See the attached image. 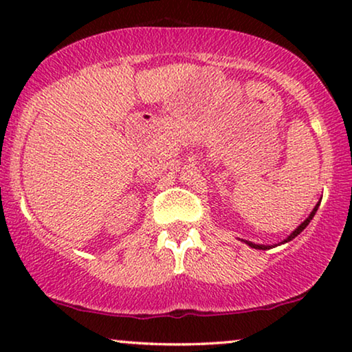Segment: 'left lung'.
Returning a JSON list of instances; mask_svg holds the SVG:
<instances>
[{
  "label": "left lung",
  "instance_id": "obj_1",
  "mask_svg": "<svg viewBox=\"0 0 352 352\" xmlns=\"http://www.w3.org/2000/svg\"><path fill=\"white\" fill-rule=\"evenodd\" d=\"M319 205H320V201H319V204H317V205L314 206V210H312V211H311V214H309V216H307V218H306L305 221H302V223H301L300 226H298V228H296L295 230H293V232H292L290 235H288V237H287L285 240H283V242H280V243L290 242V240H293V239H295L298 234H301V232H302V230H305V229H306V226L311 223V219H312V218H314V214H316V211H317V208H319ZM245 243H247V245H250V247H252V248H256V250H269V248H272V245H258V243L248 242V240H245ZM276 247H277V245H276Z\"/></svg>",
  "mask_w": 352,
  "mask_h": 352
}]
</instances>
